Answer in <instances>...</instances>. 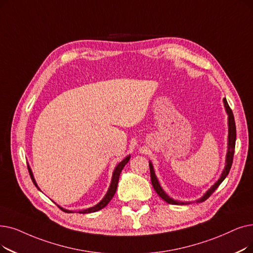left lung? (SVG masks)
Here are the masks:
<instances>
[{
  "mask_svg": "<svg viewBox=\"0 0 253 253\" xmlns=\"http://www.w3.org/2000/svg\"><path fill=\"white\" fill-rule=\"evenodd\" d=\"M223 104L225 107V112L227 114V123H228V136H227V152H226V157H225V167L223 169V171L220 175V178L218 179V181L212 186V187L209 189L201 199H199L196 201V203H202L205 202L209 196H210L216 189L219 185H220L223 180L226 178V175L229 172L230 168H232V163H233V158H234V153H235V146H236V123H235V118L233 115L232 109L228 106V103L226 101V99L224 98L223 99ZM149 166H150V172H151V181H152V185L154 189L157 192V194L161 197L162 200L166 201L169 204L171 205H188L190 204L189 202H179V201H174L173 199H171L170 196L168 195V193L164 191L161 187V185L159 184V181L155 174V170H154L153 164L151 161H149Z\"/></svg>",
  "mask_w": 253,
  "mask_h": 253,
  "instance_id": "obj_1",
  "label": "left lung"
}]
</instances>
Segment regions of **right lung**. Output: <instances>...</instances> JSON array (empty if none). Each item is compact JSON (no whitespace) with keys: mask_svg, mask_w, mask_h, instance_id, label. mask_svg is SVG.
Here are the masks:
<instances>
[{"mask_svg":"<svg viewBox=\"0 0 253 253\" xmlns=\"http://www.w3.org/2000/svg\"><path fill=\"white\" fill-rule=\"evenodd\" d=\"M129 159H130V155H128L126 158H124V159H123L122 161H121V162L118 164V166L115 168V170H114V172H113V178H112L111 185H109V188H108V190H107L106 194L104 195L103 199H102L99 203H98L97 205H95L94 207L84 209V210H81V211H79L78 213H81V214L93 213V212L99 211V210H101V209H103L104 207H106V205H107L109 202H111V200L113 199V196H114V195H115V193H116V190H117V187H118L119 178H120V173H121V171H122V169H124V167H125L126 164H127V162L129 161ZM28 169H29V172H30V175H31V179H32L33 183L35 184V186H36V187H37L38 189H40V188L38 187V185H37L36 181H35L34 174H33L32 169H31V168H30L29 166H28ZM59 208H60V209H62V210H63L64 212H66V213H74L73 211L66 210V209H64V208H62V207H60V206H59Z\"/></svg>","mask_w":253,"mask_h":253,"instance_id":"add662e5","label":"right lung"}]
</instances>
